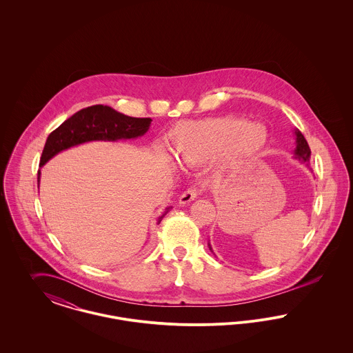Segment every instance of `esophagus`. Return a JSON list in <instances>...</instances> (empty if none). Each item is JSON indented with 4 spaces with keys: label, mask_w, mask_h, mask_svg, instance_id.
Segmentation results:
<instances>
[{
    "label": "esophagus",
    "mask_w": 353,
    "mask_h": 353,
    "mask_svg": "<svg viewBox=\"0 0 353 353\" xmlns=\"http://www.w3.org/2000/svg\"><path fill=\"white\" fill-rule=\"evenodd\" d=\"M197 196H199V189H196V188H189V189H186L184 193L180 196V200H179V201H180L181 205H186V203L193 201Z\"/></svg>",
    "instance_id": "esophagus-1"
}]
</instances>
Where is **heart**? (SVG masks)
I'll list each match as a JSON object with an SVG mask.
<instances>
[{"mask_svg":"<svg viewBox=\"0 0 353 353\" xmlns=\"http://www.w3.org/2000/svg\"><path fill=\"white\" fill-rule=\"evenodd\" d=\"M174 159L185 167L214 159L219 173L234 172L255 160L268 144L263 125L248 119L214 117L181 121L170 131Z\"/></svg>","mask_w":353,"mask_h":353,"instance_id":"b5f03b06","label":"heart"}]
</instances>
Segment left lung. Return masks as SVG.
Returning <instances> with one entry per match:
<instances>
[{
	"instance_id": "1",
	"label": "left lung",
	"mask_w": 353,
	"mask_h": 353,
	"mask_svg": "<svg viewBox=\"0 0 353 353\" xmlns=\"http://www.w3.org/2000/svg\"><path fill=\"white\" fill-rule=\"evenodd\" d=\"M295 136H296V148L294 151V159L299 160L301 163H310V159H311V150L308 147V143L307 140L304 139L302 132L299 130L295 131ZM209 245V249L212 250L210 248V243Z\"/></svg>"
}]
</instances>
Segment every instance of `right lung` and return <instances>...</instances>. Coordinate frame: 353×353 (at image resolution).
<instances>
[{
    "label": "right lung",
    "mask_w": 353,
    "mask_h": 353,
    "mask_svg": "<svg viewBox=\"0 0 353 353\" xmlns=\"http://www.w3.org/2000/svg\"><path fill=\"white\" fill-rule=\"evenodd\" d=\"M151 121V118L127 117L103 104L87 107L74 114L49 134L39 165L43 167L57 153L87 141H117L143 136L148 131ZM39 176L41 170H38V183ZM169 210L170 208L164 210L157 219V223L161 222Z\"/></svg>",
    "instance_id": "right-lung-1"
}]
</instances>
